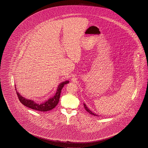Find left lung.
Masks as SVG:
<instances>
[{
    "label": "left lung",
    "instance_id": "8db88e82",
    "mask_svg": "<svg viewBox=\"0 0 148 148\" xmlns=\"http://www.w3.org/2000/svg\"><path fill=\"white\" fill-rule=\"evenodd\" d=\"M84 108H85V110H86V111H87V112H88L89 113H90V114H92L93 116H98V115L95 114L94 113H93V112H92V111H90V109H89V108H88L86 106V104L84 103Z\"/></svg>",
    "mask_w": 148,
    "mask_h": 148
}]
</instances>
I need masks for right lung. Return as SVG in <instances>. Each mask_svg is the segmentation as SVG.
Segmentation results:
<instances>
[{"label":"right lung","instance_id":"add662e5","mask_svg":"<svg viewBox=\"0 0 148 148\" xmlns=\"http://www.w3.org/2000/svg\"><path fill=\"white\" fill-rule=\"evenodd\" d=\"M68 83H69V81H66L61 82L58 86L56 93L55 94L54 97L49 99L48 100L45 101V103H41L40 104L36 103L34 101L32 100H29L27 99L24 98L21 94L17 92V91L16 93L18 95V99L20 102L23 104L24 106H27V108H30L33 110H35L37 111L45 112V111H50L56 106L59 101L61 90L62 89L63 86Z\"/></svg>","mask_w":148,"mask_h":148}]
</instances>
